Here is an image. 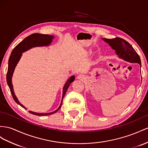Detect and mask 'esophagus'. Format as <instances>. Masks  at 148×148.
<instances>
[{
	"mask_svg": "<svg viewBox=\"0 0 148 148\" xmlns=\"http://www.w3.org/2000/svg\"><path fill=\"white\" fill-rule=\"evenodd\" d=\"M77 78H78V79H81V78H82V75H79L78 76H77Z\"/></svg>",
	"mask_w": 148,
	"mask_h": 148,
	"instance_id": "esophagus-1",
	"label": "esophagus"
}]
</instances>
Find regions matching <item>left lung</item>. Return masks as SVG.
<instances>
[{"label":"left lung","mask_w":148,"mask_h":148,"mask_svg":"<svg viewBox=\"0 0 148 148\" xmlns=\"http://www.w3.org/2000/svg\"><path fill=\"white\" fill-rule=\"evenodd\" d=\"M103 40L114 49L120 58L130 62L138 63L141 66V59L139 55L128 42L120 37H116L111 39L104 38Z\"/></svg>","instance_id":"8db88e82"}]
</instances>
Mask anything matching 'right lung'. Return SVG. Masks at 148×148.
I'll list each match as a JSON object with an SVG mask.
<instances>
[{"mask_svg": "<svg viewBox=\"0 0 148 148\" xmlns=\"http://www.w3.org/2000/svg\"><path fill=\"white\" fill-rule=\"evenodd\" d=\"M53 38H54V36H50L47 34H37V33L32 34L29 36L27 37H25L23 40L21 42L18 44H17L16 46L14 47L12 52H11V55L9 59L8 70H7V82L10 88V92L12 94L14 100L16 101L18 104H19L21 106L24 108V109H26V108L23 105L21 104L19 102H18L16 95H15L14 90H13V86L12 84V80H11V79H12V76L15 67H16L17 62H18V60H19L21 58V57L22 56V52H24L26 51H27L28 49L34 47L45 46V45H48L51 43ZM74 79H75V77L74 75H72V76L68 79L67 81L66 82L65 86H64L61 103H60V106L58 109H57V110H56L55 111L52 112H49V113H37V112H32L30 111H29V112L31 114H32L42 116H47V115L52 114H54L58 111H59L60 108H61V106L62 104V100L64 99V96H65V94L67 91V90L71 83L74 81Z\"/></svg>", "mask_w": 148, "mask_h": 148, "instance_id": "add662e5", "label": "right lung"}]
</instances>
